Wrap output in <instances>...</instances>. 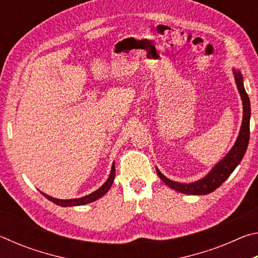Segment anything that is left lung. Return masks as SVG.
<instances>
[{
    "instance_id": "obj_1",
    "label": "left lung",
    "mask_w": 258,
    "mask_h": 258,
    "mask_svg": "<svg viewBox=\"0 0 258 258\" xmlns=\"http://www.w3.org/2000/svg\"><path fill=\"white\" fill-rule=\"evenodd\" d=\"M234 81L237 84L238 91L240 93V98L242 100V108H243V115H242V123L241 127H240L238 138L235 140L233 147L231 150L225 155V157L221 161L214 166L206 176L200 178V180L192 182V183H180L176 181H172L166 177L164 174H161L158 168L156 167L157 174L161 178L166 185L172 187L173 190H176L181 194L186 195H207L211 194L214 190H216L218 186L222 185L226 178H228L235 167L240 164L242 160L244 154H246L248 142H249V121H250V101L248 98V94L246 93L243 86V77L240 71H235L233 69Z\"/></svg>"
}]
</instances>
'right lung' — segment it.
<instances>
[{
    "instance_id": "1",
    "label": "right lung",
    "mask_w": 258,
    "mask_h": 258,
    "mask_svg": "<svg viewBox=\"0 0 258 258\" xmlns=\"http://www.w3.org/2000/svg\"><path fill=\"white\" fill-rule=\"evenodd\" d=\"M113 180H115V163H112L111 166V172L109 174V177L108 180L103 183V184L99 187L98 190H95L92 194L84 196V197H81V198H75V199H56L51 197V196L46 195V194H41L44 196L46 199H49L50 202H52L55 205H58V206L61 207H68V206H82V205H86V204H90V203H93L95 200H98L99 198H101L102 196H104L109 191V189L111 187V184Z\"/></svg>"
}]
</instances>
